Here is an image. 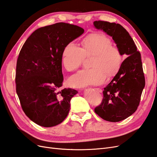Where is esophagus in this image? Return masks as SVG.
<instances>
[{"label": "esophagus", "instance_id": "34e87169", "mask_svg": "<svg viewBox=\"0 0 157 157\" xmlns=\"http://www.w3.org/2000/svg\"><path fill=\"white\" fill-rule=\"evenodd\" d=\"M94 89L96 90L97 92H99V93H101V92H102V90H101V88H94Z\"/></svg>", "mask_w": 157, "mask_h": 157}]
</instances>
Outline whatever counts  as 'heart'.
<instances>
[{
  "label": "heart",
  "mask_w": 157,
  "mask_h": 157,
  "mask_svg": "<svg viewBox=\"0 0 157 157\" xmlns=\"http://www.w3.org/2000/svg\"><path fill=\"white\" fill-rule=\"evenodd\" d=\"M109 37L103 33H94L82 40V48L73 42L65 45L61 61L66 70L72 71L81 65L84 56L93 55L91 69L78 71L69 80L70 86L75 88L98 85L105 82L106 74L111 76L119 70L122 57L120 50L112 46Z\"/></svg>",
  "instance_id": "obj_1"
}]
</instances>
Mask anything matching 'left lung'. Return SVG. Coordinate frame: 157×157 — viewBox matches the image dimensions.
<instances>
[{
    "label": "left lung",
    "instance_id": "obj_1",
    "mask_svg": "<svg viewBox=\"0 0 157 157\" xmlns=\"http://www.w3.org/2000/svg\"><path fill=\"white\" fill-rule=\"evenodd\" d=\"M94 26L112 37L126 58L113 80L104 88L103 99L94 111L103 120L116 122L126 119L138 107L145 81L140 52L128 32L121 25L95 21Z\"/></svg>",
    "mask_w": 157,
    "mask_h": 157
}]
</instances>
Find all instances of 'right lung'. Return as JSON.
<instances>
[{"mask_svg":"<svg viewBox=\"0 0 157 157\" xmlns=\"http://www.w3.org/2000/svg\"><path fill=\"white\" fill-rule=\"evenodd\" d=\"M84 31L77 25L57 23L39 28L22 46L16 65V93L23 111L38 125L56 126L68 115L71 99L78 92L58 91L63 81L61 55L65 45Z\"/></svg>","mask_w":157,"mask_h":157,"instance_id":"1","label":"right lung"}]
</instances>
